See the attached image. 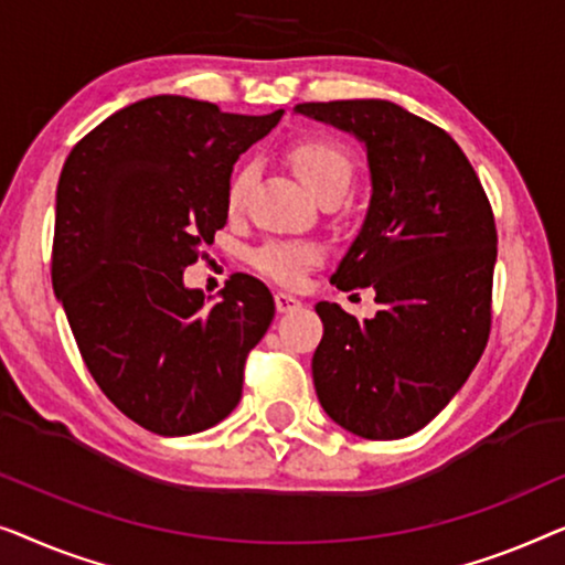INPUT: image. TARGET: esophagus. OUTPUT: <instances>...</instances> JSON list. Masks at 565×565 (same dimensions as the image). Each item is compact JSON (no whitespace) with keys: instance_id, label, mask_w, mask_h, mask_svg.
I'll return each instance as SVG.
<instances>
[{"instance_id":"esophagus-1","label":"esophagus","mask_w":565,"mask_h":565,"mask_svg":"<svg viewBox=\"0 0 565 565\" xmlns=\"http://www.w3.org/2000/svg\"><path fill=\"white\" fill-rule=\"evenodd\" d=\"M274 299H276V309H279V312H291V309L301 307V301L289 291H276Z\"/></svg>"}]
</instances>
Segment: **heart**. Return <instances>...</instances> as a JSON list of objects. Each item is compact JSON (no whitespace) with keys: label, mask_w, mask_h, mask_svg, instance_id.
<instances>
[{"label":"heart","mask_w":565,"mask_h":565,"mask_svg":"<svg viewBox=\"0 0 565 565\" xmlns=\"http://www.w3.org/2000/svg\"><path fill=\"white\" fill-rule=\"evenodd\" d=\"M289 161L297 169L299 179L315 196L324 192H343L353 179V161L338 142L328 138H305L294 142ZM256 179L250 163L237 169L227 181V210L241 212L248 200V192ZM320 260V250L309 243H286L271 241L253 253V266L260 274L271 276L281 284H297L309 266Z\"/></svg>","instance_id":"1"}]
</instances>
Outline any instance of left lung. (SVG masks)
<instances>
[{"label": "left lung", "instance_id": "8db88e82", "mask_svg": "<svg viewBox=\"0 0 565 565\" xmlns=\"http://www.w3.org/2000/svg\"><path fill=\"white\" fill-rule=\"evenodd\" d=\"M299 115L363 142L371 202L340 260L338 289L376 291L355 320L320 301L312 359L322 409L348 433L396 440L423 430L479 363L491 328L497 227L483 186L448 132L386 99L307 102Z\"/></svg>", "mask_w": 565, "mask_h": 565}]
</instances>
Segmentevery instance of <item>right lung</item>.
I'll return each mask as SVG.
<instances>
[{
    "instance_id": "add662e5",
    "label": "right lung",
    "mask_w": 565,
    "mask_h": 565,
    "mask_svg": "<svg viewBox=\"0 0 565 565\" xmlns=\"http://www.w3.org/2000/svg\"><path fill=\"white\" fill-rule=\"evenodd\" d=\"M281 115L161 94L109 115L63 163L53 291L94 381L150 433H202L241 402L245 359L276 312L271 291L235 274L210 305L186 289L184 268L225 227L235 161Z\"/></svg>"
}]
</instances>
